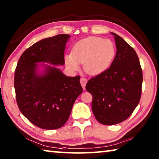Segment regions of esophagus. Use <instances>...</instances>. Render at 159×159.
<instances>
[{
	"label": "esophagus",
	"mask_w": 159,
	"mask_h": 159,
	"mask_svg": "<svg viewBox=\"0 0 159 159\" xmlns=\"http://www.w3.org/2000/svg\"><path fill=\"white\" fill-rule=\"evenodd\" d=\"M80 84H81V85H82V87H83V89H85V85H86L87 82V79H85V78H84V77L80 78Z\"/></svg>",
	"instance_id": "esophagus-1"
}]
</instances>
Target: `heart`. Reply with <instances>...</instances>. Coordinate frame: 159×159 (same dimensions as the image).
I'll return each mask as SVG.
<instances>
[{
  "label": "heart",
  "mask_w": 159,
  "mask_h": 159,
  "mask_svg": "<svg viewBox=\"0 0 159 159\" xmlns=\"http://www.w3.org/2000/svg\"><path fill=\"white\" fill-rule=\"evenodd\" d=\"M116 52V46L110 39L89 37L74 45L71 55L65 56L66 65L69 70L76 71L79 63H83L87 74L98 75L110 67Z\"/></svg>",
  "instance_id": "obj_1"
}]
</instances>
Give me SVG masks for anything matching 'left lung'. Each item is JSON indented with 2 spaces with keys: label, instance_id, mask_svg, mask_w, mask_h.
<instances>
[{
  "label": "left lung",
  "instance_id": "1",
  "mask_svg": "<svg viewBox=\"0 0 159 159\" xmlns=\"http://www.w3.org/2000/svg\"><path fill=\"white\" fill-rule=\"evenodd\" d=\"M114 35L117 52L111 66L88 80L85 88L92 95V109L104 125L126 120L139 104L143 83L142 69L135 50L118 35Z\"/></svg>",
  "mask_w": 159,
  "mask_h": 159
}]
</instances>
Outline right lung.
<instances>
[{
    "instance_id": "obj_1",
    "label": "right lung",
    "mask_w": 159,
    "mask_h": 159,
    "mask_svg": "<svg viewBox=\"0 0 159 159\" xmlns=\"http://www.w3.org/2000/svg\"><path fill=\"white\" fill-rule=\"evenodd\" d=\"M70 37L59 34L34 43L22 53L15 70L14 88L19 109L32 124L43 129L62 127L83 92L79 76H66L50 66H46L42 75L37 74V63L64 65L66 43Z\"/></svg>"
}]
</instances>
